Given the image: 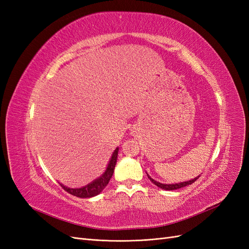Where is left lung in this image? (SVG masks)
<instances>
[{
    "mask_svg": "<svg viewBox=\"0 0 249 249\" xmlns=\"http://www.w3.org/2000/svg\"><path fill=\"white\" fill-rule=\"evenodd\" d=\"M147 175V177H148V178L152 180V183L153 184H155L156 186H158L159 188H161V189H164V190H168V191H170V190H177V189H179V188H183V187H186V186H188V185H191L192 183H194L195 180H196L197 178H198V177H196V178H192V179H190V180H185V182H180V183H175V184H166V183H161V182H158V180H156V179H154L153 178H150L149 176H148V173H146Z\"/></svg>",
    "mask_w": 249,
    "mask_h": 249,
    "instance_id": "1",
    "label": "left lung"
}]
</instances>
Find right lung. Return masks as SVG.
Listing matches in <instances>:
<instances>
[{
	"mask_svg": "<svg viewBox=\"0 0 249 249\" xmlns=\"http://www.w3.org/2000/svg\"><path fill=\"white\" fill-rule=\"evenodd\" d=\"M118 147H116L113 152L110 161L107 165L106 170L104 171L103 175L101 177H99L97 178H95L94 180H92L91 183L87 184L86 186H83L80 188H70L66 187L63 184H60L63 189L71 193V195H74L77 197H81V198H88V197H93L95 195L100 194L106 186L108 185L110 178L113 176V172H114V168L116 165V161H117V155H118Z\"/></svg>",
	"mask_w": 249,
	"mask_h": 249,
	"instance_id": "obj_1",
	"label": "right lung"
}]
</instances>
